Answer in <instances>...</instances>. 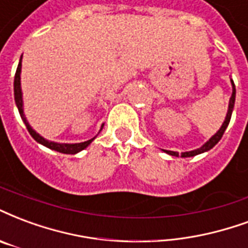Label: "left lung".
Listing matches in <instances>:
<instances>
[{
	"instance_id": "8db88e82",
	"label": "left lung",
	"mask_w": 248,
	"mask_h": 248,
	"mask_svg": "<svg viewBox=\"0 0 248 248\" xmlns=\"http://www.w3.org/2000/svg\"><path fill=\"white\" fill-rule=\"evenodd\" d=\"M232 94L230 97V102H229V110H227V114H226V118H225V122L221 126V129L218 130L217 134H214L212 138L209 139L208 142L203 144L201 148H197V150H194V151H189V152H183L180 156L181 157H189V156H194V155H199V154H202L205 151H209L210 148H213L216 144H217L219 140H221L222 135L225 133V130L226 127L229 126V122H230V118H232V109H234V104H235V85H234V81H232ZM167 154H170L172 156H179V154L175 151H167Z\"/></svg>"
}]
</instances>
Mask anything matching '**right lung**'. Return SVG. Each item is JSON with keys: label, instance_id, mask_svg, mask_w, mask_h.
<instances>
[{"label": "right lung", "instance_id": "right-lung-1", "mask_svg": "<svg viewBox=\"0 0 248 248\" xmlns=\"http://www.w3.org/2000/svg\"><path fill=\"white\" fill-rule=\"evenodd\" d=\"M21 67H22V56H21V62L18 64V68H16V76H14V100H16V108H18V111H19V114H21L22 121L25 122L26 124L27 130H29V133L32 138L35 139L36 142L40 143V144H43L46 147L51 148V150H55V151L62 152V154H78L84 148H87L89 144H91L94 138L89 139L87 142H82V143H75V144H65V143H55V142H49L47 139H45L43 137H40L39 134L35 133L34 130L31 129V126L29 124V122L26 121V117L23 114V108H22V91H21Z\"/></svg>", "mask_w": 248, "mask_h": 248}]
</instances>
